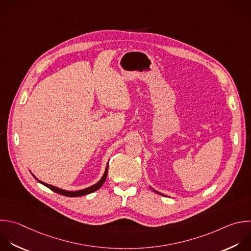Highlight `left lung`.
Masks as SVG:
<instances>
[{
	"label": "left lung",
	"mask_w": 251,
	"mask_h": 251,
	"mask_svg": "<svg viewBox=\"0 0 251 251\" xmlns=\"http://www.w3.org/2000/svg\"><path fill=\"white\" fill-rule=\"evenodd\" d=\"M153 191H154V192H156V193H158V192H157V191H155V190H153ZM158 194H160V195H162V194H161V193H158Z\"/></svg>",
	"instance_id": "1"
}]
</instances>
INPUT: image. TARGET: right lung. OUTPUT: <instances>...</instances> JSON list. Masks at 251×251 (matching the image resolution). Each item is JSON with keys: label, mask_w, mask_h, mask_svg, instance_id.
Returning <instances> with one entry per match:
<instances>
[{"label": "right lung", "mask_w": 251, "mask_h": 251, "mask_svg": "<svg viewBox=\"0 0 251 251\" xmlns=\"http://www.w3.org/2000/svg\"><path fill=\"white\" fill-rule=\"evenodd\" d=\"M107 171H108V164H107V166H106V170H105V173H104L103 176L101 177V179H100L98 183H96L95 185H93V186H91V187H88V188L82 189V190H78V191H67V190H63V189L57 188V187H55V186L49 185V184H47V183H44V182L38 180L34 176H34L35 179H36L37 181H39L41 184H43L44 186L48 187L49 189H51L52 191H54V192H56V193H58V194H61V195L67 196V197H78V196L87 195V194H90V193H93V192L99 190V189L103 185V183L105 182V179H106V176H107Z\"/></svg>", "instance_id": "1"}]
</instances>
